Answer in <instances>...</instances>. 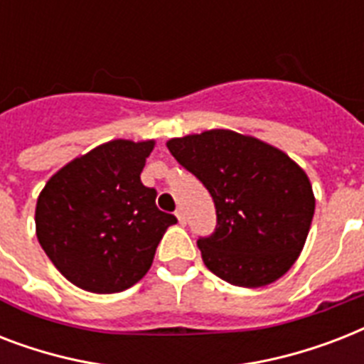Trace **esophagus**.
Here are the masks:
<instances>
[{
  "instance_id": "1",
  "label": "esophagus",
  "mask_w": 364,
  "mask_h": 364,
  "mask_svg": "<svg viewBox=\"0 0 364 364\" xmlns=\"http://www.w3.org/2000/svg\"><path fill=\"white\" fill-rule=\"evenodd\" d=\"M176 215H177V221H179V225H183V227H185V225H187V215H185V210H183V208H177Z\"/></svg>"
}]
</instances>
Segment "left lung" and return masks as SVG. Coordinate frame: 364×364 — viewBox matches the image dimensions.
I'll use <instances>...</instances> for the list:
<instances>
[{"label":"left lung","mask_w":364,"mask_h":364,"mask_svg":"<svg viewBox=\"0 0 364 364\" xmlns=\"http://www.w3.org/2000/svg\"><path fill=\"white\" fill-rule=\"evenodd\" d=\"M215 204L217 227L198 238L204 264L238 287L276 282L299 259L316 198L310 179L279 149L232 130L166 143Z\"/></svg>","instance_id":"obj_1"}]
</instances>
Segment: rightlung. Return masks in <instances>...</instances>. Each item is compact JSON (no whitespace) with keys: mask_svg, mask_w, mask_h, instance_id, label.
I'll return each instance as SVG.
<instances>
[{"mask_svg":"<svg viewBox=\"0 0 364 364\" xmlns=\"http://www.w3.org/2000/svg\"><path fill=\"white\" fill-rule=\"evenodd\" d=\"M154 141L113 139L71 160L37 198L36 230L60 274L90 293H121L153 264L171 213L139 179Z\"/></svg>","mask_w":364,"mask_h":364,"instance_id":"add662e5","label":"right lung"}]
</instances>
